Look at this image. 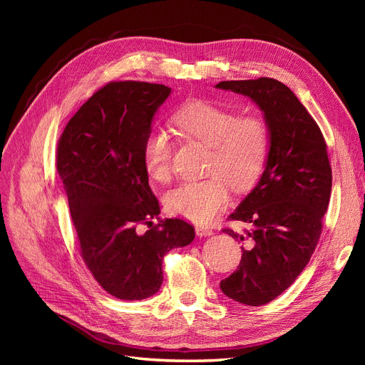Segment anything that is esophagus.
<instances>
[{
    "mask_svg": "<svg viewBox=\"0 0 365 365\" xmlns=\"http://www.w3.org/2000/svg\"><path fill=\"white\" fill-rule=\"evenodd\" d=\"M196 235L200 237H205V236H212L213 235V230L208 228V227H204V225H196Z\"/></svg>",
    "mask_w": 365,
    "mask_h": 365,
    "instance_id": "esophagus-1",
    "label": "esophagus"
}]
</instances>
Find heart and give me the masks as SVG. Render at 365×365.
I'll return each instance as SVG.
<instances>
[{
    "mask_svg": "<svg viewBox=\"0 0 365 365\" xmlns=\"http://www.w3.org/2000/svg\"><path fill=\"white\" fill-rule=\"evenodd\" d=\"M173 123L182 137L212 148L208 175L213 176L180 184L165 195L164 204L172 215L204 224L228 202V184L242 192L259 180L269 153V125L260 115H239L204 101L182 105L175 113ZM172 150L168 132L150 128L143 143V161L153 181H169Z\"/></svg>",
    "mask_w": 365,
    "mask_h": 365,
    "instance_id": "obj_1",
    "label": "heart"
}]
</instances>
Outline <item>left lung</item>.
Instances as JSON below:
<instances>
[{
	"instance_id": "left-lung-1",
	"label": "left lung",
	"mask_w": 365,
	"mask_h": 365,
	"mask_svg": "<svg viewBox=\"0 0 365 365\" xmlns=\"http://www.w3.org/2000/svg\"><path fill=\"white\" fill-rule=\"evenodd\" d=\"M216 88L250 97L268 121L269 153L257 185L230 215L250 225L240 240L242 260L220 282L235 302L262 306L286 291L306 268L323 230L332 190V168L315 120L284 83L259 77L224 81Z\"/></svg>"
}]
</instances>
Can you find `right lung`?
Listing matches in <instances>:
<instances>
[{
	"label": "right lung",
	"instance_id": "1",
	"mask_svg": "<svg viewBox=\"0 0 365 365\" xmlns=\"http://www.w3.org/2000/svg\"><path fill=\"white\" fill-rule=\"evenodd\" d=\"M169 94L170 88L160 83L109 82L70 118L58 143L56 165L82 259L97 283L120 300L158 292L165 252L195 239V228L176 217L137 231L160 215L143 143Z\"/></svg>",
	"mask_w": 365,
	"mask_h": 365
}]
</instances>
